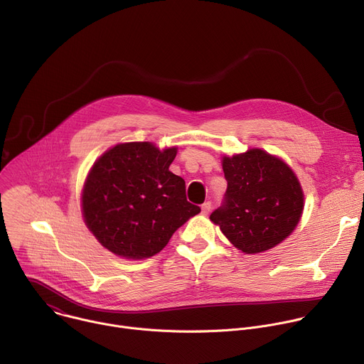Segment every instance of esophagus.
<instances>
[{
    "instance_id": "esophagus-1",
    "label": "esophagus",
    "mask_w": 364,
    "mask_h": 364,
    "mask_svg": "<svg viewBox=\"0 0 364 364\" xmlns=\"http://www.w3.org/2000/svg\"><path fill=\"white\" fill-rule=\"evenodd\" d=\"M212 210V203L210 201H205L201 204V213L203 215H209Z\"/></svg>"
}]
</instances>
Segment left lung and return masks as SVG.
I'll return each mask as SVG.
<instances>
[{
	"mask_svg": "<svg viewBox=\"0 0 364 364\" xmlns=\"http://www.w3.org/2000/svg\"><path fill=\"white\" fill-rule=\"evenodd\" d=\"M225 203L210 215L243 253H261L285 240L299 223L304 191L291 167L275 155L250 148L223 155Z\"/></svg>",
	"mask_w": 364,
	"mask_h": 364,
	"instance_id": "1",
	"label": "left lung"
}]
</instances>
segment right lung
I'll return each mask as SVG.
<instances>
[{
	"mask_svg": "<svg viewBox=\"0 0 364 364\" xmlns=\"http://www.w3.org/2000/svg\"><path fill=\"white\" fill-rule=\"evenodd\" d=\"M177 146L117 144L92 166L82 190L87 229L109 252L145 259L166 247L200 207L187 201L186 181L168 168Z\"/></svg>",
	"mask_w": 364,
	"mask_h": 364,
	"instance_id": "obj_1",
	"label": "right lung"
}]
</instances>
